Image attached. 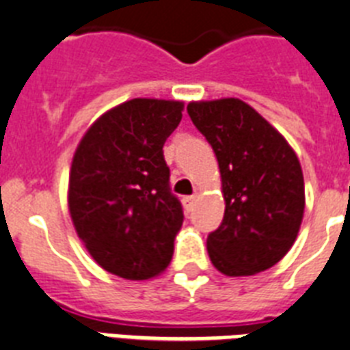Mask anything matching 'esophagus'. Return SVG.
Masks as SVG:
<instances>
[{
    "label": "esophagus",
    "mask_w": 350,
    "mask_h": 350,
    "mask_svg": "<svg viewBox=\"0 0 350 350\" xmlns=\"http://www.w3.org/2000/svg\"><path fill=\"white\" fill-rule=\"evenodd\" d=\"M194 203H196V196H185L183 198V204L187 210H192Z\"/></svg>",
    "instance_id": "1"
}]
</instances>
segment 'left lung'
<instances>
[{
    "mask_svg": "<svg viewBox=\"0 0 350 350\" xmlns=\"http://www.w3.org/2000/svg\"><path fill=\"white\" fill-rule=\"evenodd\" d=\"M187 111L214 149L226 203L206 239L210 260L228 277L271 268L293 246L306 206L295 150L239 98L190 102Z\"/></svg>",
    "mask_w": 350,
    "mask_h": 350,
    "instance_id": "8db88e82",
    "label": "left lung"
}]
</instances>
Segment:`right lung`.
Segmentation results:
<instances>
[{
  "label": "right lung",
  "instance_id": "add662e5",
  "mask_svg": "<svg viewBox=\"0 0 350 350\" xmlns=\"http://www.w3.org/2000/svg\"><path fill=\"white\" fill-rule=\"evenodd\" d=\"M183 102L133 98L104 113L75 150L68 204L75 230L102 268L127 280L169 266L183 206L170 192L163 144Z\"/></svg>",
  "mask_w": 350,
  "mask_h": 350
}]
</instances>
